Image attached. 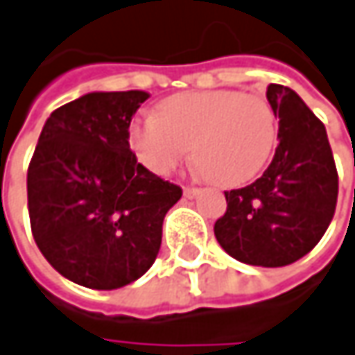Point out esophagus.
<instances>
[{
  "instance_id": "esophagus-1",
  "label": "esophagus",
  "mask_w": 355,
  "mask_h": 355,
  "mask_svg": "<svg viewBox=\"0 0 355 355\" xmlns=\"http://www.w3.org/2000/svg\"><path fill=\"white\" fill-rule=\"evenodd\" d=\"M199 193H201V191H199V189H195V187H184V189H182V195H184L187 199H195Z\"/></svg>"
}]
</instances>
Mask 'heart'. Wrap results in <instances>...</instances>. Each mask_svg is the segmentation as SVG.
Masks as SVG:
<instances>
[{
  "label": "heart",
  "mask_w": 355,
  "mask_h": 355,
  "mask_svg": "<svg viewBox=\"0 0 355 355\" xmlns=\"http://www.w3.org/2000/svg\"><path fill=\"white\" fill-rule=\"evenodd\" d=\"M278 138V117L260 95L189 91L162 103V113L134 117L128 142L154 175H168L193 152L203 175L236 187L260 175Z\"/></svg>",
  "instance_id": "1"
}]
</instances>
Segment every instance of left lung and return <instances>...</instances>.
Here are the masks:
<instances>
[{"mask_svg":"<svg viewBox=\"0 0 355 355\" xmlns=\"http://www.w3.org/2000/svg\"><path fill=\"white\" fill-rule=\"evenodd\" d=\"M278 146L264 175L225 191L227 211L215 238L236 260L278 268L309 254L327 232L338 203V171L325 125L284 85H268Z\"/></svg>","mask_w":355,"mask_h":355,"instance_id":"left-lung-1","label":"left lung"}]
</instances>
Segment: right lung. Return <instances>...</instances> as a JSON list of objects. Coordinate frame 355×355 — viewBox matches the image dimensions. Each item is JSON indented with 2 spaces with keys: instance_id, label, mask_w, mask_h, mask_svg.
Segmentation results:
<instances>
[{
  "instance_id": "right-lung-1",
  "label": "right lung",
  "mask_w": 355,
  "mask_h": 355,
  "mask_svg": "<svg viewBox=\"0 0 355 355\" xmlns=\"http://www.w3.org/2000/svg\"><path fill=\"white\" fill-rule=\"evenodd\" d=\"M146 91H93L54 110L28 166L36 245L54 270L97 291L121 288L154 264L180 187L130 150Z\"/></svg>"
}]
</instances>
